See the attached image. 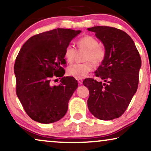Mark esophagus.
<instances>
[{"label":"esophagus","instance_id":"esophagus-1","mask_svg":"<svg viewBox=\"0 0 151 151\" xmlns=\"http://www.w3.org/2000/svg\"><path fill=\"white\" fill-rule=\"evenodd\" d=\"M78 83H79L80 84H82V79H78Z\"/></svg>","mask_w":151,"mask_h":151}]
</instances>
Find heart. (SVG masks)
Returning <instances> with one entry per match:
<instances>
[{
    "label": "heart",
    "instance_id": "b5f03b06",
    "mask_svg": "<svg viewBox=\"0 0 151 151\" xmlns=\"http://www.w3.org/2000/svg\"><path fill=\"white\" fill-rule=\"evenodd\" d=\"M79 49L86 51L84 56L85 63L75 64L67 70V73L76 79H82L86 77L88 73L92 71L93 63L100 65L104 60L106 51L104 47L99 45L97 39L91 36H85L80 38L77 42ZM76 49L73 45H67L65 50V58L67 63H72L75 59Z\"/></svg>",
    "mask_w": 151,
    "mask_h": 151
}]
</instances>
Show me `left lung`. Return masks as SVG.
Here are the masks:
<instances>
[{
    "label": "left lung",
    "mask_w": 151,
    "mask_h": 151,
    "mask_svg": "<svg viewBox=\"0 0 151 151\" xmlns=\"http://www.w3.org/2000/svg\"><path fill=\"white\" fill-rule=\"evenodd\" d=\"M104 44L106 55L96 71V77L83 81L89 91L88 110L102 120L118 118L127 110L139 83L142 65L139 53L131 36L122 30L106 26L88 28Z\"/></svg>",
    "instance_id": "obj_1"
}]
</instances>
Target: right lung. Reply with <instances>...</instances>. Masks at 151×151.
I'll list each match as a JSON object with an SVG mask.
<instances>
[{"label": "right lung", "instance_id": "1", "mask_svg": "<svg viewBox=\"0 0 151 151\" xmlns=\"http://www.w3.org/2000/svg\"><path fill=\"white\" fill-rule=\"evenodd\" d=\"M80 32L55 29L31 37L20 49L14 65L16 95L34 121L55 122L67 112L69 99L78 88L77 80L63 77L58 86H51V81L65 74V48Z\"/></svg>", "mask_w": 151, "mask_h": 151}]
</instances>
